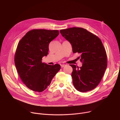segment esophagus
Instances as JSON below:
<instances>
[{
  "label": "esophagus",
  "instance_id": "1",
  "mask_svg": "<svg viewBox=\"0 0 120 120\" xmlns=\"http://www.w3.org/2000/svg\"><path fill=\"white\" fill-rule=\"evenodd\" d=\"M66 65L65 64H61V67L62 68H63V67H64V66H65Z\"/></svg>",
  "mask_w": 120,
  "mask_h": 120
}]
</instances>
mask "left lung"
Instances as JSON below:
<instances>
[{"label": "left lung", "mask_w": 120, "mask_h": 120, "mask_svg": "<svg viewBox=\"0 0 120 120\" xmlns=\"http://www.w3.org/2000/svg\"><path fill=\"white\" fill-rule=\"evenodd\" d=\"M63 37L69 41L74 53L81 56L78 58L82 63L79 68H73L72 77L75 88L80 92L94 89L101 82L107 66V55L101 39L86 29L71 27L60 31Z\"/></svg>", "instance_id": "8db88e82"}]
</instances>
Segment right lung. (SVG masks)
Returning <instances> with one entry per match:
<instances>
[{
    "label": "right lung",
    "mask_w": 120,
    "mask_h": 120,
    "mask_svg": "<svg viewBox=\"0 0 120 120\" xmlns=\"http://www.w3.org/2000/svg\"><path fill=\"white\" fill-rule=\"evenodd\" d=\"M59 31L33 29L22 38L17 46L15 64L22 82L29 89L42 92L50 85L60 70V65L42 62L48 53L49 44L56 38Z\"/></svg>",
    "instance_id": "1"
}]
</instances>
